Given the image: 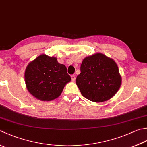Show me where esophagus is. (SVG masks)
Returning a JSON list of instances; mask_svg holds the SVG:
<instances>
[{"mask_svg":"<svg viewBox=\"0 0 147 147\" xmlns=\"http://www.w3.org/2000/svg\"><path fill=\"white\" fill-rule=\"evenodd\" d=\"M71 80H72V81H73V82H74L75 81V80H76V76H75V75H71Z\"/></svg>","mask_w":147,"mask_h":147,"instance_id":"esophagus-1","label":"esophagus"}]
</instances>
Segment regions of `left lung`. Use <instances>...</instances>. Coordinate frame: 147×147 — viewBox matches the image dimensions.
Segmentation results:
<instances>
[{"instance_id": "left-lung-1", "label": "left lung", "mask_w": 147, "mask_h": 147, "mask_svg": "<svg viewBox=\"0 0 147 147\" xmlns=\"http://www.w3.org/2000/svg\"><path fill=\"white\" fill-rule=\"evenodd\" d=\"M76 83L85 98L95 102L112 98L119 90L122 77L113 59L96 53L83 60Z\"/></svg>"}]
</instances>
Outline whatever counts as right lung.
I'll use <instances>...</instances> for the list:
<instances>
[{
    "label": "right lung",
    "instance_id": "right-lung-1",
    "mask_svg": "<svg viewBox=\"0 0 147 147\" xmlns=\"http://www.w3.org/2000/svg\"><path fill=\"white\" fill-rule=\"evenodd\" d=\"M71 80L65 66L59 63L56 57L45 54L31 61L25 71L27 90L42 101H50L59 97Z\"/></svg>",
    "mask_w": 147,
    "mask_h": 147
}]
</instances>
